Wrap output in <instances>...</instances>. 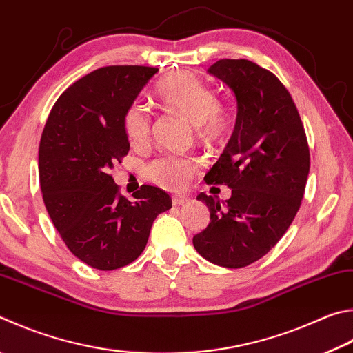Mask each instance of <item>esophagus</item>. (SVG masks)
<instances>
[{"mask_svg":"<svg viewBox=\"0 0 353 353\" xmlns=\"http://www.w3.org/2000/svg\"><path fill=\"white\" fill-rule=\"evenodd\" d=\"M190 201L188 196H172V203L174 205H183Z\"/></svg>","mask_w":353,"mask_h":353,"instance_id":"34e87169","label":"esophagus"}]
</instances>
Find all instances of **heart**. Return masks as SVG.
<instances>
[{
  "label": "heart",
  "instance_id": "b5f03b06",
  "mask_svg": "<svg viewBox=\"0 0 353 353\" xmlns=\"http://www.w3.org/2000/svg\"><path fill=\"white\" fill-rule=\"evenodd\" d=\"M157 106L166 114L177 115L193 123L199 142L211 146L219 142L232 126V106L225 99L214 97L207 83L188 72H172L160 79L154 88ZM125 136L134 146L148 145L151 119L142 108H126L121 117ZM199 168L196 157L166 156L145 166L143 174L165 190H182Z\"/></svg>",
  "mask_w": 353,
  "mask_h": 353
}]
</instances>
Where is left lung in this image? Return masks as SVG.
<instances>
[{
	"mask_svg": "<svg viewBox=\"0 0 353 353\" xmlns=\"http://www.w3.org/2000/svg\"><path fill=\"white\" fill-rule=\"evenodd\" d=\"M238 100L234 132L205 176L232 197L207 203L210 223L194 234L197 253L216 265L241 268L267 254L290 227L304 197L310 151L290 92L270 70L250 60H219L208 69Z\"/></svg>",
	"mask_w": 353,
	"mask_h": 353,
	"instance_id": "1",
	"label": "left lung"
}]
</instances>
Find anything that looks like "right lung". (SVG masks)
Masks as SVG:
<instances>
[{
    "instance_id": "obj_1",
    "label": "right lung",
    "mask_w": 353,
    "mask_h": 353,
    "mask_svg": "<svg viewBox=\"0 0 353 353\" xmlns=\"http://www.w3.org/2000/svg\"><path fill=\"white\" fill-rule=\"evenodd\" d=\"M157 68L105 66L63 92L44 126L38 166L50 221L70 253L97 270L136 261L171 197L142 185L126 199L110 174L130 142L121 117Z\"/></svg>"
}]
</instances>
